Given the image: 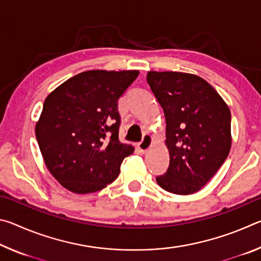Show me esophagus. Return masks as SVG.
Wrapping results in <instances>:
<instances>
[{
    "label": "esophagus",
    "instance_id": "esophagus-1",
    "mask_svg": "<svg viewBox=\"0 0 261 261\" xmlns=\"http://www.w3.org/2000/svg\"><path fill=\"white\" fill-rule=\"evenodd\" d=\"M153 146V137L151 135L144 136L143 140L138 144V148L141 153H146Z\"/></svg>",
    "mask_w": 261,
    "mask_h": 261
}]
</instances>
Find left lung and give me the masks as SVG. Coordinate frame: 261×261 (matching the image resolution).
Here are the masks:
<instances>
[{
	"instance_id": "1",
	"label": "left lung",
	"mask_w": 261,
	"mask_h": 261,
	"mask_svg": "<svg viewBox=\"0 0 261 261\" xmlns=\"http://www.w3.org/2000/svg\"><path fill=\"white\" fill-rule=\"evenodd\" d=\"M146 79L165 113L170 156L167 173L156 182L168 192L196 193L230 152V110L214 87L196 74L149 71Z\"/></svg>"
}]
</instances>
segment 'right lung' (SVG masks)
<instances>
[{"label":"right lung","instance_id":"right-lung-1","mask_svg":"<svg viewBox=\"0 0 261 261\" xmlns=\"http://www.w3.org/2000/svg\"><path fill=\"white\" fill-rule=\"evenodd\" d=\"M138 74V70H88L48 94L35 137L49 173L69 191L105 189L134 153V146L118 140L117 101Z\"/></svg>","mask_w":261,"mask_h":261}]
</instances>
